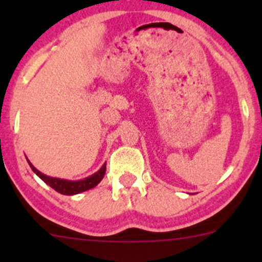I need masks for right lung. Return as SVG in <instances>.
<instances>
[{
	"mask_svg": "<svg viewBox=\"0 0 262 262\" xmlns=\"http://www.w3.org/2000/svg\"><path fill=\"white\" fill-rule=\"evenodd\" d=\"M29 165H30L31 170H33L34 172H35L36 175L41 179V180H43L44 182H47V184H48L50 187H53L55 191L60 192V194H63V195L80 194V192H82V191H86V190L92 189V187L96 186V185L102 180L105 172H106V163H105V165L102 166V167L100 168L96 173H94V175L90 176V178L84 179V180L67 181V180H60V179L49 178V176H46L44 173H41L40 171L36 170V168L34 167L30 162H29Z\"/></svg>",
	"mask_w": 262,
	"mask_h": 262,
	"instance_id": "obj_1",
	"label": "right lung"
}]
</instances>
